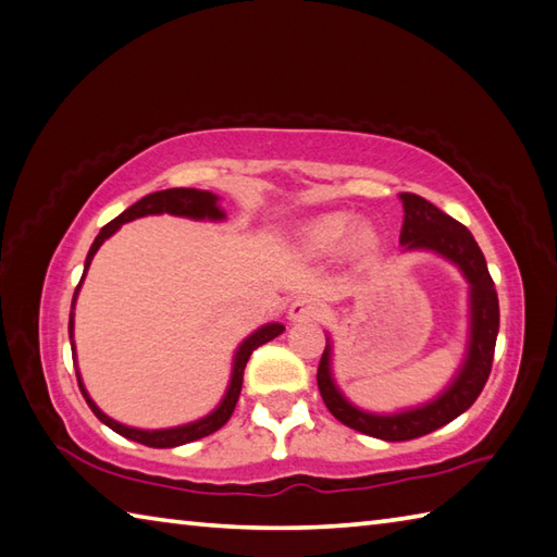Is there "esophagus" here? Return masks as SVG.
Here are the masks:
<instances>
[{"label": "esophagus", "instance_id": "34e87169", "mask_svg": "<svg viewBox=\"0 0 557 557\" xmlns=\"http://www.w3.org/2000/svg\"><path fill=\"white\" fill-rule=\"evenodd\" d=\"M289 321H319L323 307L317 297L301 295L289 305Z\"/></svg>", "mask_w": 557, "mask_h": 557}]
</instances>
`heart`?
Instances as JSON below:
<instances>
[{"label": "heart", "instance_id": "heart-1", "mask_svg": "<svg viewBox=\"0 0 557 557\" xmlns=\"http://www.w3.org/2000/svg\"><path fill=\"white\" fill-rule=\"evenodd\" d=\"M356 216L346 211H333L307 221L297 231V248L309 258H326L341 250L348 258H362L377 246V234L370 224H355Z\"/></svg>", "mask_w": 557, "mask_h": 557}]
</instances>
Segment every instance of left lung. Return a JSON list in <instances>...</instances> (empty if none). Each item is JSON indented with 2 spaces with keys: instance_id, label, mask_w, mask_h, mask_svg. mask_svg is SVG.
I'll return each instance as SVG.
<instances>
[{
  "instance_id": "8db88e82",
  "label": "left lung",
  "mask_w": 557,
  "mask_h": 557,
  "mask_svg": "<svg viewBox=\"0 0 557 557\" xmlns=\"http://www.w3.org/2000/svg\"><path fill=\"white\" fill-rule=\"evenodd\" d=\"M399 199L404 207V224L399 234L401 248L436 252V256L453 262L470 285L468 350H465L460 370L455 372L448 387L436 399L394 413L360 409L338 389L336 380H333V343L329 336L317 372L323 404H326L333 417L346 423V426L366 433V436L392 443L426 436V433L446 426V423L458 419L462 411L472 407L474 399L480 397L484 382L490 377L494 343H497L499 333L497 289H494L487 260H484L478 240L472 238L470 231L460 221L443 214L438 207H433L423 197L401 191Z\"/></svg>"
}]
</instances>
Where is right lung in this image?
<instances>
[{
    "mask_svg": "<svg viewBox=\"0 0 557 557\" xmlns=\"http://www.w3.org/2000/svg\"><path fill=\"white\" fill-rule=\"evenodd\" d=\"M153 214H173V216H185V219H195V221H224L226 219V211L221 209L216 195H211V191H205V189L175 187V189H160V191H153V195H146L144 199H138L134 207L121 211V214L114 221H109V224L102 231H99V236L95 238L92 248H89V252H87L83 280H79V285H77L75 295H73V307H70L73 311H70L67 331H70V346H73L75 370H77V352H75V341H73L75 301H77V295H79V287H83V282H85L87 270H89V265H92L95 252L99 250V246H102L107 238L114 236L121 226L128 224V221L140 219V216H153ZM282 331H285L282 323H265V326L256 329L248 338H244V343H240L236 356H234V368H231L228 387L224 392V397H221V401L216 404V409L209 411L207 417H201L197 421L182 423V426L153 429V431L126 426V423L114 421L97 407L92 397H89L87 389H85V382H83V377H79V370H77V384H79V392H83L85 401L89 404V409L95 411V417L102 423H107L111 431H116L119 436H124L128 441H136V443H144V446H148V448H177V446H185V443L205 438V436H209V433H214V431L224 426V423L231 419V413H234V409H236L240 387H244V370H246V362L250 358V352L260 348L262 343L277 338Z\"/></svg>",
    "mask_w": 557,
    "mask_h": 557,
    "instance_id": "obj_1",
    "label": "right lung"
}]
</instances>
